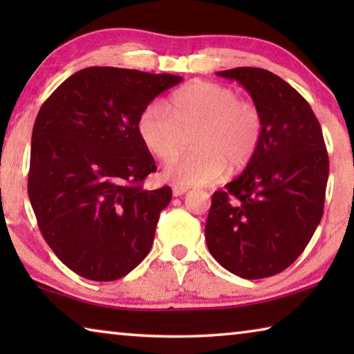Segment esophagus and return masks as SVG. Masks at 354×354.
Returning a JSON list of instances; mask_svg holds the SVG:
<instances>
[{"label": "esophagus", "mask_w": 354, "mask_h": 354, "mask_svg": "<svg viewBox=\"0 0 354 354\" xmlns=\"http://www.w3.org/2000/svg\"><path fill=\"white\" fill-rule=\"evenodd\" d=\"M173 196H181V195H184L185 194V192H187V189H185V187H178V185H176V187H173Z\"/></svg>", "instance_id": "34e87169"}]
</instances>
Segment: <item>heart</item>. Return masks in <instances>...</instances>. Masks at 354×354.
Here are the masks:
<instances>
[{
	"label": "heart",
	"mask_w": 354,
	"mask_h": 354,
	"mask_svg": "<svg viewBox=\"0 0 354 354\" xmlns=\"http://www.w3.org/2000/svg\"><path fill=\"white\" fill-rule=\"evenodd\" d=\"M194 136L195 151L173 160L164 179L179 187L209 185L250 164L259 147L262 117L256 106L241 101L230 87L209 81L187 84L173 93L170 111L149 103L137 118L143 145L159 160L181 153L185 134Z\"/></svg>",
	"instance_id": "obj_1"
}]
</instances>
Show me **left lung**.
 Returning <instances> with one entry per match:
<instances>
[{
	"label": "left lung",
	"instance_id": "left-lung-1",
	"mask_svg": "<svg viewBox=\"0 0 354 354\" xmlns=\"http://www.w3.org/2000/svg\"><path fill=\"white\" fill-rule=\"evenodd\" d=\"M217 75L251 95L262 136L245 170L212 195L206 243L237 277H273L297 261L322 220L329 173L323 133L308 101L272 71L237 67Z\"/></svg>",
	"mask_w": 354,
	"mask_h": 354
}]
</instances>
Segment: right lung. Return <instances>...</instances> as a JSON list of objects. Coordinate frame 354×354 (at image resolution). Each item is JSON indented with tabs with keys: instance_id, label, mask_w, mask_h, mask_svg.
Returning a JSON list of instances; mask_svg holds the SVG:
<instances>
[{
	"instance_id": "1",
	"label": "right lung",
	"mask_w": 354,
	"mask_h": 354,
	"mask_svg": "<svg viewBox=\"0 0 354 354\" xmlns=\"http://www.w3.org/2000/svg\"><path fill=\"white\" fill-rule=\"evenodd\" d=\"M181 81L169 73L88 67L41 104L28 195L41 236L80 277L118 279L151 250L171 190L142 189L156 164L137 133V118Z\"/></svg>"
}]
</instances>
